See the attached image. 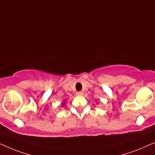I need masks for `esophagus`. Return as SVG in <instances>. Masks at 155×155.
<instances>
[{
  "label": "esophagus",
  "instance_id": "obj_1",
  "mask_svg": "<svg viewBox=\"0 0 155 155\" xmlns=\"http://www.w3.org/2000/svg\"><path fill=\"white\" fill-rule=\"evenodd\" d=\"M76 95H77V96H83L84 93L83 91H78L76 93Z\"/></svg>",
  "mask_w": 155,
  "mask_h": 155
}]
</instances>
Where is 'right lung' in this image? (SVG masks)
<instances>
[{"label": "right lung", "mask_w": 155, "mask_h": 155, "mask_svg": "<svg viewBox=\"0 0 155 155\" xmlns=\"http://www.w3.org/2000/svg\"><path fill=\"white\" fill-rule=\"evenodd\" d=\"M64 104H65V102H64V103H63V104H62V106H64Z\"/></svg>", "instance_id": "obj_1"}]
</instances>
